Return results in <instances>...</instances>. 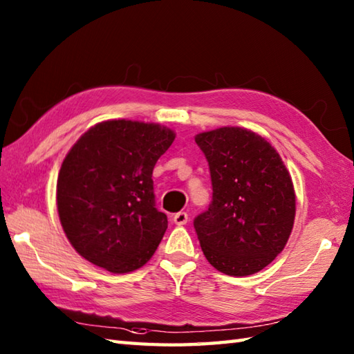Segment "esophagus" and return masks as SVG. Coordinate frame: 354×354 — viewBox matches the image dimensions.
Segmentation results:
<instances>
[{"mask_svg":"<svg viewBox=\"0 0 354 354\" xmlns=\"http://www.w3.org/2000/svg\"><path fill=\"white\" fill-rule=\"evenodd\" d=\"M173 222L181 227V225H185L187 222H189V214H187L185 212H179L173 216Z\"/></svg>","mask_w":354,"mask_h":354,"instance_id":"obj_1","label":"esophagus"}]
</instances>
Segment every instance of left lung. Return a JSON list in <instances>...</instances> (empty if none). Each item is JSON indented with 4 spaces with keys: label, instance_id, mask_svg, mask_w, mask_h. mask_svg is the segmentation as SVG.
Returning a JSON list of instances; mask_svg holds the SVG:
<instances>
[{
    "label": "left lung",
    "instance_id": "8db88e82",
    "mask_svg": "<svg viewBox=\"0 0 354 354\" xmlns=\"http://www.w3.org/2000/svg\"><path fill=\"white\" fill-rule=\"evenodd\" d=\"M212 175L213 201L193 225L209 265L232 277L266 268L295 221V190L280 155L259 133L219 127L198 133Z\"/></svg>",
    "mask_w": 354,
    "mask_h": 354
}]
</instances>
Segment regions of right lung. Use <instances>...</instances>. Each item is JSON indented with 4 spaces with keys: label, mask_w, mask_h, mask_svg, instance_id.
Wrapping results in <instances>:
<instances>
[{
    "label": "right lung",
    "mask_w": 354,
    "mask_h": 354,
    "mask_svg": "<svg viewBox=\"0 0 354 354\" xmlns=\"http://www.w3.org/2000/svg\"><path fill=\"white\" fill-rule=\"evenodd\" d=\"M175 132L155 123L108 120L66 153L56 199L62 228L82 257L114 274L141 268L167 230L155 207L152 171Z\"/></svg>",
    "instance_id": "add662e5"
}]
</instances>
